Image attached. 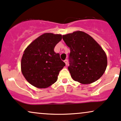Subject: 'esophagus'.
<instances>
[{
  "mask_svg": "<svg viewBox=\"0 0 121 121\" xmlns=\"http://www.w3.org/2000/svg\"><path fill=\"white\" fill-rule=\"evenodd\" d=\"M64 62H65V65H68V60H67V59H65V60H64Z\"/></svg>",
  "mask_w": 121,
  "mask_h": 121,
  "instance_id": "34e87169",
  "label": "esophagus"
}]
</instances>
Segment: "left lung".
<instances>
[{"label":"left lung","mask_w":121,"mask_h":121,"mask_svg":"<svg viewBox=\"0 0 121 121\" xmlns=\"http://www.w3.org/2000/svg\"><path fill=\"white\" fill-rule=\"evenodd\" d=\"M70 49L68 69L74 81L89 84L102 76L107 66V57L102 48L91 36L77 31L63 35Z\"/></svg>","instance_id":"8db88e82"}]
</instances>
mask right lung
<instances>
[{
    "label": "right lung",
    "instance_id": "add662e5",
    "mask_svg": "<svg viewBox=\"0 0 121 121\" xmlns=\"http://www.w3.org/2000/svg\"><path fill=\"white\" fill-rule=\"evenodd\" d=\"M62 38L60 34L45 33L25 50L21 63V71L32 85L47 88L57 81L59 71L65 64L54 49Z\"/></svg>",
    "mask_w": 121,
    "mask_h": 121
}]
</instances>
